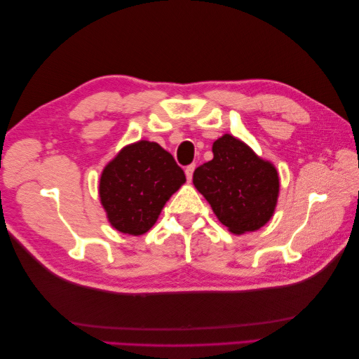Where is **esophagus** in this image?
<instances>
[{
  "label": "esophagus",
  "mask_w": 359,
  "mask_h": 359,
  "mask_svg": "<svg viewBox=\"0 0 359 359\" xmlns=\"http://www.w3.org/2000/svg\"><path fill=\"white\" fill-rule=\"evenodd\" d=\"M194 170H196V165H189V166H187L185 168V174H187V179L191 182V179H193V172H194Z\"/></svg>",
  "instance_id": "34e87169"
}]
</instances>
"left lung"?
<instances>
[{"instance_id":"8db88e82","label":"left lung","mask_w":359,"mask_h":359,"mask_svg":"<svg viewBox=\"0 0 359 359\" xmlns=\"http://www.w3.org/2000/svg\"><path fill=\"white\" fill-rule=\"evenodd\" d=\"M212 160L196 168L193 184L234 234L256 231L271 219L279 175L248 144L230 134L212 143Z\"/></svg>"}]
</instances>
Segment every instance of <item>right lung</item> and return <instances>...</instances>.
<instances>
[{
  "label": "right lung",
  "instance_id": "obj_1",
  "mask_svg": "<svg viewBox=\"0 0 359 359\" xmlns=\"http://www.w3.org/2000/svg\"><path fill=\"white\" fill-rule=\"evenodd\" d=\"M187 182L174 157L158 143L128 144L104 166L100 202L120 233L140 236L157 222L168 199Z\"/></svg>",
  "mask_w": 359,
  "mask_h": 359
}]
</instances>
